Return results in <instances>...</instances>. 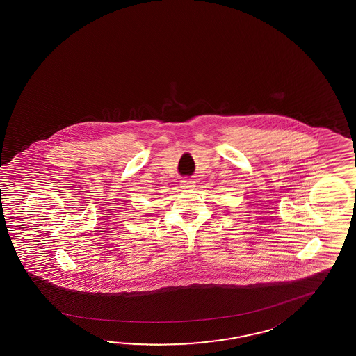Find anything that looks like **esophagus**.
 Instances as JSON below:
<instances>
[{"mask_svg":"<svg viewBox=\"0 0 356 356\" xmlns=\"http://www.w3.org/2000/svg\"><path fill=\"white\" fill-rule=\"evenodd\" d=\"M195 181L191 179H182L181 180V188H194Z\"/></svg>","mask_w":356,"mask_h":356,"instance_id":"34e87169","label":"esophagus"}]
</instances>
